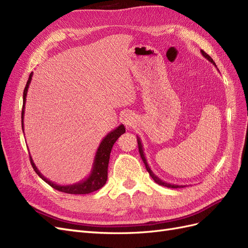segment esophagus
I'll return each instance as SVG.
<instances>
[{"mask_svg": "<svg viewBox=\"0 0 248 248\" xmlns=\"http://www.w3.org/2000/svg\"><path fill=\"white\" fill-rule=\"evenodd\" d=\"M122 122L126 127H132L136 124V117H134L132 112H126L122 117Z\"/></svg>", "mask_w": 248, "mask_h": 248, "instance_id": "1", "label": "esophagus"}]
</instances>
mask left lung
<instances>
[{"instance_id":"1","label":"left lung","mask_w":248,"mask_h":248,"mask_svg":"<svg viewBox=\"0 0 248 248\" xmlns=\"http://www.w3.org/2000/svg\"><path fill=\"white\" fill-rule=\"evenodd\" d=\"M201 52H202V55L204 56L209 62H211L214 66H216V64H215V62L213 61V59L210 57L209 55H207L206 52L204 51V50H201ZM137 140H138V146H139V151H140V157H141V159H142V161H144V163H145V166H146V169H147V170H148V172L150 174V176L152 177V179L154 180V181L157 183V184H159V185H162V186H166V187H169V188H180V187H185V185H177V184H170V183H167L166 181H162V180L160 179V178H158L157 177L154 172L152 171V170L150 169V167H149V164H148V162H147V159H146V156H145V153H144V149H142V144H141V141H140V139L139 138V137H137Z\"/></svg>"}]
</instances>
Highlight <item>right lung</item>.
Returning a JSON list of instances; mask_svg holds the SVG:
<instances>
[{"label": "right lung", "instance_id": "obj_1", "mask_svg": "<svg viewBox=\"0 0 248 248\" xmlns=\"http://www.w3.org/2000/svg\"><path fill=\"white\" fill-rule=\"evenodd\" d=\"M33 77V72H31L29 77V79L27 81V85L24 90V103H22V110H21V127L22 131H24V116H25V108H26V100H27V93L30 84H31ZM125 132V127L123 124L119 125L116 129L108 133L106 137L103 138L101 140L100 145L97 149L96 155L94 158V162L92 166V170L90 175L85 179L81 180L80 182L69 184V185H59L55 182H51L47 178L44 177L39 170L37 169L36 164L34 163L32 156H30V159H31V164L36 171V174L38 175L44 182H46L48 185H50L52 188H55L59 191H62L65 193H70V194H87L91 193L93 191L98 190L99 188L107 183L108 180V161H109V155L111 148L114 146L116 140L122 136Z\"/></svg>", "mask_w": 248, "mask_h": 248}]
</instances>
